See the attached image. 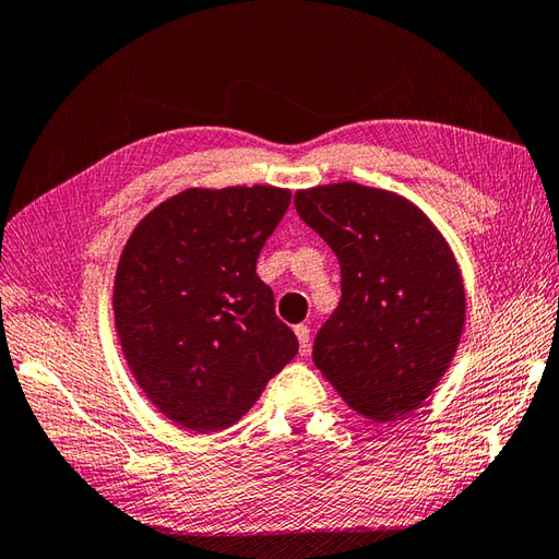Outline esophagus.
<instances>
[{
  "instance_id": "obj_1",
  "label": "esophagus",
  "mask_w": 559,
  "mask_h": 559,
  "mask_svg": "<svg viewBox=\"0 0 559 559\" xmlns=\"http://www.w3.org/2000/svg\"><path fill=\"white\" fill-rule=\"evenodd\" d=\"M295 336H298L300 354L305 356V354L310 352V326L308 324H298V326H295Z\"/></svg>"
}]
</instances>
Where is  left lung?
<instances>
[{"label": "left lung", "instance_id": "1", "mask_svg": "<svg viewBox=\"0 0 559 559\" xmlns=\"http://www.w3.org/2000/svg\"><path fill=\"white\" fill-rule=\"evenodd\" d=\"M295 211L342 266V300L312 360L366 419L431 395L461 344L465 288L445 237L412 201L354 181L295 191Z\"/></svg>", "mask_w": 559, "mask_h": 559}]
</instances>
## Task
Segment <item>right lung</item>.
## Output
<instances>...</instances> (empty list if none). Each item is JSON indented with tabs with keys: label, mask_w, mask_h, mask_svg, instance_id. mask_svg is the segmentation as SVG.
I'll return each mask as SVG.
<instances>
[{
	"label": "right lung",
	"mask_w": 559,
	"mask_h": 559,
	"mask_svg": "<svg viewBox=\"0 0 559 559\" xmlns=\"http://www.w3.org/2000/svg\"><path fill=\"white\" fill-rule=\"evenodd\" d=\"M288 205L278 186L186 189L128 237L114 283L120 348L138 388L181 429L233 426L298 354L257 276Z\"/></svg>",
	"instance_id": "obj_1"
}]
</instances>
